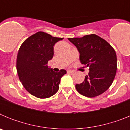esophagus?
Segmentation results:
<instances>
[{"label": "esophagus", "mask_w": 130, "mask_h": 130, "mask_svg": "<svg viewBox=\"0 0 130 130\" xmlns=\"http://www.w3.org/2000/svg\"><path fill=\"white\" fill-rule=\"evenodd\" d=\"M67 72L68 73H73V72H74V71L72 70H68Z\"/></svg>", "instance_id": "esophagus-1"}]
</instances>
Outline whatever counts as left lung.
Returning a JSON list of instances; mask_svg holds the SVG:
<instances>
[{
	"label": "left lung",
	"instance_id": "obj_1",
	"mask_svg": "<svg viewBox=\"0 0 130 130\" xmlns=\"http://www.w3.org/2000/svg\"><path fill=\"white\" fill-rule=\"evenodd\" d=\"M78 49L81 64L89 67L85 80L75 85L79 94L93 98L109 88L117 72V55L115 49L104 39L96 34L82 38H68Z\"/></svg>",
	"mask_w": 130,
	"mask_h": 130
}]
</instances>
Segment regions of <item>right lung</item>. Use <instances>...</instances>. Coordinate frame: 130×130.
<instances>
[{"label": "right lung", "instance_id": "add662e5", "mask_svg": "<svg viewBox=\"0 0 130 130\" xmlns=\"http://www.w3.org/2000/svg\"><path fill=\"white\" fill-rule=\"evenodd\" d=\"M64 38L38 32L26 39L18 51L16 68L20 81L30 94L39 98L53 96L58 90L65 70L55 72L47 66L54 55L53 46Z\"/></svg>", "mask_w": 130, "mask_h": 130}]
</instances>
